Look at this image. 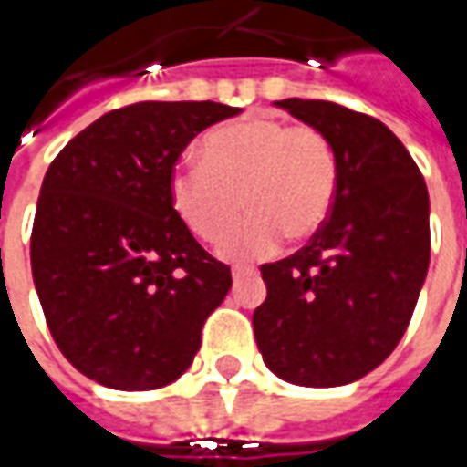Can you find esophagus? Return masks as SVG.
<instances>
[{"label": "esophagus", "instance_id": "1", "mask_svg": "<svg viewBox=\"0 0 467 467\" xmlns=\"http://www.w3.org/2000/svg\"><path fill=\"white\" fill-rule=\"evenodd\" d=\"M254 274H256V271L246 269V266H234V271H231V276H234V281L246 279V276H254Z\"/></svg>", "mask_w": 467, "mask_h": 467}]
</instances>
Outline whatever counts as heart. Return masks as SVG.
Instances as JSON below:
<instances>
[{
	"mask_svg": "<svg viewBox=\"0 0 467 467\" xmlns=\"http://www.w3.org/2000/svg\"><path fill=\"white\" fill-rule=\"evenodd\" d=\"M198 155L201 165L173 168L171 203L203 241L221 239L249 208V218L221 244V256L231 261L266 259L286 234L312 236L334 206L339 161L317 128L249 115L211 128Z\"/></svg>",
	"mask_w": 467,
	"mask_h": 467,
	"instance_id": "b5f03b06",
	"label": "heart"
}]
</instances>
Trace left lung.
Returning <instances> with one entry per match:
<instances>
[{
  "mask_svg": "<svg viewBox=\"0 0 467 467\" xmlns=\"http://www.w3.org/2000/svg\"><path fill=\"white\" fill-rule=\"evenodd\" d=\"M276 105L329 138L339 183L309 244L261 266L256 345L292 385H349L392 355L412 319L430 264L428 186L377 118L327 100Z\"/></svg>",
  "mask_w": 467,
  "mask_h": 467,
  "instance_id": "obj_1",
  "label": "left lung"
}]
</instances>
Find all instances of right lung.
<instances>
[{
  "instance_id": "obj_1",
  "label": "right lung",
  "mask_w": 467,
  "mask_h": 467,
  "mask_svg": "<svg viewBox=\"0 0 467 467\" xmlns=\"http://www.w3.org/2000/svg\"><path fill=\"white\" fill-rule=\"evenodd\" d=\"M221 102H135L75 135L47 168L32 276L59 352L98 385L140 392L186 372L231 269L175 213L168 181Z\"/></svg>"
}]
</instances>
